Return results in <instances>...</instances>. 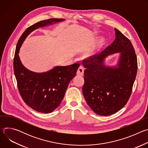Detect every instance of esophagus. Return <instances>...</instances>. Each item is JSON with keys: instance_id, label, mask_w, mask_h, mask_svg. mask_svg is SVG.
Segmentation results:
<instances>
[{"instance_id": "1", "label": "esophagus", "mask_w": 148, "mask_h": 148, "mask_svg": "<svg viewBox=\"0 0 148 148\" xmlns=\"http://www.w3.org/2000/svg\"><path fill=\"white\" fill-rule=\"evenodd\" d=\"M84 68L82 66H80L79 67V68L77 70V74L78 75H84Z\"/></svg>"}]
</instances>
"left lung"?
<instances>
[{
	"instance_id": "obj_1",
	"label": "left lung",
	"mask_w": 148,
	"mask_h": 148,
	"mask_svg": "<svg viewBox=\"0 0 148 148\" xmlns=\"http://www.w3.org/2000/svg\"><path fill=\"white\" fill-rule=\"evenodd\" d=\"M113 43L99 53L82 61L86 68L82 93L91 109L97 114L108 116L121 110L127 103L136 78L138 64L130 40L115 28ZM120 53L117 64L105 65L106 58Z\"/></svg>"
}]
</instances>
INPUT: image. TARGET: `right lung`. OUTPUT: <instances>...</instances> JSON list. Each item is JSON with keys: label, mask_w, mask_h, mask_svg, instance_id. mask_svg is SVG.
Segmentation results:
<instances>
[{"label": "right lung", "mask_w": 148, "mask_h": 148, "mask_svg": "<svg viewBox=\"0 0 148 148\" xmlns=\"http://www.w3.org/2000/svg\"><path fill=\"white\" fill-rule=\"evenodd\" d=\"M64 20V18H52L40 21L28 27L17 44L13 67L17 87L25 102L39 112L50 113L59 106L79 64L75 63L67 66H56L41 73L33 72L22 64L18 56L20 49L26 37L34 30Z\"/></svg>", "instance_id": "add662e5"}]
</instances>
